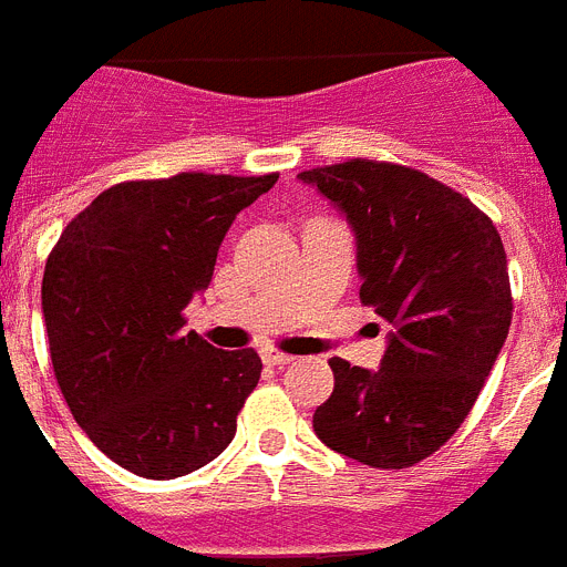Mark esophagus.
<instances>
[{"label": "esophagus", "instance_id": "34e87169", "mask_svg": "<svg viewBox=\"0 0 567 567\" xmlns=\"http://www.w3.org/2000/svg\"><path fill=\"white\" fill-rule=\"evenodd\" d=\"M261 361L270 363V367H288L293 358L288 352H279V349H261Z\"/></svg>", "mask_w": 567, "mask_h": 567}]
</instances>
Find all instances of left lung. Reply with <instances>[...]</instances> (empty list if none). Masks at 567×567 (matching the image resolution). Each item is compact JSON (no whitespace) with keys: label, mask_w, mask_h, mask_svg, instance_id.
Returning <instances> with one entry per match:
<instances>
[{"label":"left lung","mask_w":567,"mask_h":567,"mask_svg":"<svg viewBox=\"0 0 567 567\" xmlns=\"http://www.w3.org/2000/svg\"><path fill=\"white\" fill-rule=\"evenodd\" d=\"M355 233L361 302L390 326L379 370L331 358L315 434L372 468H408L463 425L513 320L507 252L468 197L416 168L349 159L299 174Z\"/></svg>","instance_id":"8db88e82"}]
</instances>
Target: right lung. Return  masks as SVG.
Listing matches in <instances>:
<instances>
[{
	"label": "right lung",
	"instance_id": "right-lung-1",
	"mask_svg": "<svg viewBox=\"0 0 567 567\" xmlns=\"http://www.w3.org/2000/svg\"><path fill=\"white\" fill-rule=\"evenodd\" d=\"M276 177L186 172L118 183L69 220L49 252L54 379L86 436L133 475L183 477L236 436L261 358L186 331L183 308L209 288L238 212Z\"/></svg>",
	"mask_w": 567,
	"mask_h": 567
}]
</instances>
